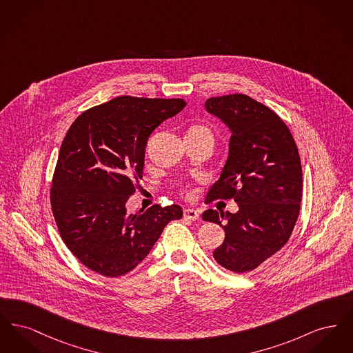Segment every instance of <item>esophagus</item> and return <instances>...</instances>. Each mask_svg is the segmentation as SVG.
<instances>
[{
  "label": "esophagus",
  "mask_w": 353,
  "mask_h": 353,
  "mask_svg": "<svg viewBox=\"0 0 353 353\" xmlns=\"http://www.w3.org/2000/svg\"><path fill=\"white\" fill-rule=\"evenodd\" d=\"M184 219L197 221V219H200V213L197 210H194V209H185Z\"/></svg>",
  "instance_id": "esophagus-1"
}]
</instances>
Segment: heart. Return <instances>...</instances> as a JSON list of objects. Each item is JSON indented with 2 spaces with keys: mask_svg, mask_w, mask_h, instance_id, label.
I'll list each match as a JSON object with an SVG mask.
<instances>
[{
  "mask_svg": "<svg viewBox=\"0 0 353 353\" xmlns=\"http://www.w3.org/2000/svg\"><path fill=\"white\" fill-rule=\"evenodd\" d=\"M186 136H190V137H196V139H201L205 141H209L210 144H214V132L208 127V125H203V124H196V125H192Z\"/></svg>",
  "mask_w": 353,
  "mask_h": 353,
  "instance_id": "1",
  "label": "heart"
}]
</instances>
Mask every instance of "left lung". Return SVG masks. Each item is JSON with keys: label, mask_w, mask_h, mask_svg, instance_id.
Returning a JSON list of instances; mask_svg holds the SVG:
<instances>
[{"label": "left lung", "mask_w": 353, "mask_h": 353, "mask_svg": "<svg viewBox=\"0 0 353 353\" xmlns=\"http://www.w3.org/2000/svg\"><path fill=\"white\" fill-rule=\"evenodd\" d=\"M205 108L232 131L229 156L208 201L233 199L236 213L202 214L225 230L213 256L236 274L256 269L279 252L296 223L302 201V164L285 121L243 94L210 98Z\"/></svg>", "instance_id": "1"}]
</instances>
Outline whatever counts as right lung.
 I'll return each instance as SVG.
<instances>
[{"mask_svg":"<svg viewBox=\"0 0 353 353\" xmlns=\"http://www.w3.org/2000/svg\"><path fill=\"white\" fill-rule=\"evenodd\" d=\"M184 99L118 97L81 114L68 128L50 189L51 210L68 250L85 268L115 278L151 252L179 205L130 214L125 202L143 177L148 137Z\"/></svg>","mask_w":353,"mask_h":353,"instance_id":"right-lung-1","label":"right lung"}]
</instances>
